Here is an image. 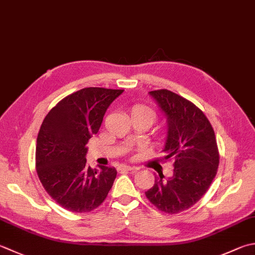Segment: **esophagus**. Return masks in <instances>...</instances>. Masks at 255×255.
<instances>
[{
  "instance_id": "obj_1",
  "label": "esophagus",
  "mask_w": 255,
  "mask_h": 255,
  "mask_svg": "<svg viewBox=\"0 0 255 255\" xmlns=\"http://www.w3.org/2000/svg\"><path fill=\"white\" fill-rule=\"evenodd\" d=\"M138 168L136 167H131V166H127V164H123V166H121L118 168L119 171H131V170H137Z\"/></svg>"
}]
</instances>
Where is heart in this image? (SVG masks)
<instances>
[{"mask_svg": "<svg viewBox=\"0 0 255 255\" xmlns=\"http://www.w3.org/2000/svg\"><path fill=\"white\" fill-rule=\"evenodd\" d=\"M129 114H130L131 119H139V121H142L148 125V127L152 125V123L156 119V112L153 111L151 107L147 106V105L143 104H134L129 109ZM164 138V132H161L159 139L162 140Z\"/></svg>", "mask_w": 255, "mask_h": 255, "instance_id": "obj_1", "label": "heart"}]
</instances>
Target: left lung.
Returning <instances> with one entry per match:
<instances>
[{
	"mask_svg": "<svg viewBox=\"0 0 255 255\" xmlns=\"http://www.w3.org/2000/svg\"><path fill=\"white\" fill-rule=\"evenodd\" d=\"M167 117V139L161 160H173V176L154 177L146 197L169 214L191 208L208 191L219 167L216 134L196 105L168 89L149 92Z\"/></svg>",
	"mask_w": 255,
	"mask_h": 255,
	"instance_id": "8db88e82",
	"label": "left lung"
}]
</instances>
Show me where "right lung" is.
<instances>
[{
    "label": "right lung",
    "instance_id": "obj_1",
    "mask_svg": "<svg viewBox=\"0 0 255 255\" xmlns=\"http://www.w3.org/2000/svg\"><path fill=\"white\" fill-rule=\"evenodd\" d=\"M123 89L88 87L68 95L46 115L36 140V171L46 192L68 211L98 208L117 171L86 164V143L101 128L104 115Z\"/></svg>",
    "mask_w": 255,
    "mask_h": 255
}]
</instances>
